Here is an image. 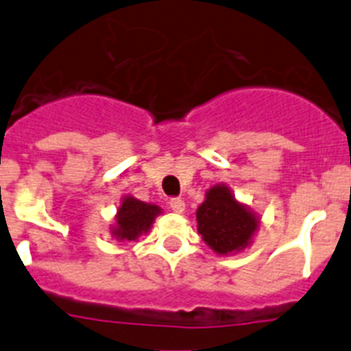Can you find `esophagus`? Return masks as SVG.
Returning <instances> with one entry per match:
<instances>
[{
	"instance_id": "34e87169",
	"label": "esophagus",
	"mask_w": 351,
	"mask_h": 351,
	"mask_svg": "<svg viewBox=\"0 0 351 351\" xmlns=\"http://www.w3.org/2000/svg\"><path fill=\"white\" fill-rule=\"evenodd\" d=\"M169 206L173 213H182L184 210V200L182 198H170Z\"/></svg>"
}]
</instances>
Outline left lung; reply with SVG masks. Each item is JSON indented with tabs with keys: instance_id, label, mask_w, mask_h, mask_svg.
<instances>
[{
	"instance_id": "8db88e82",
	"label": "left lung",
	"mask_w": 351,
	"mask_h": 351,
	"mask_svg": "<svg viewBox=\"0 0 351 351\" xmlns=\"http://www.w3.org/2000/svg\"><path fill=\"white\" fill-rule=\"evenodd\" d=\"M198 234L219 255L241 251L258 228V219L237 202L226 186H213L197 210Z\"/></svg>"
}]
</instances>
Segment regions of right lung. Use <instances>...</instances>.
<instances>
[{"label": "right lung", "mask_w": 351, "mask_h": 351, "mask_svg": "<svg viewBox=\"0 0 351 351\" xmlns=\"http://www.w3.org/2000/svg\"><path fill=\"white\" fill-rule=\"evenodd\" d=\"M160 213L161 210L158 206L141 202L133 197H125L117 210L112 235H116V239H121V241H135L138 235L145 234L151 228L154 218Z\"/></svg>", "instance_id": "right-lung-1"}]
</instances>
